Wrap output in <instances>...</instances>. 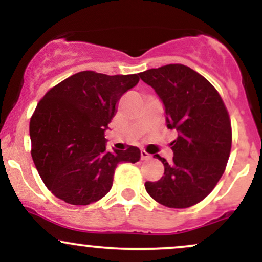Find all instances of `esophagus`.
Wrapping results in <instances>:
<instances>
[{
  "label": "esophagus",
  "instance_id": "esophagus-1",
  "mask_svg": "<svg viewBox=\"0 0 262 262\" xmlns=\"http://www.w3.org/2000/svg\"><path fill=\"white\" fill-rule=\"evenodd\" d=\"M140 158H141V160H149V159L151 158V155L148 154V152H146L145 150H141V151H140Z\"/></svg>",
  "mask_w": 262,
  "mask_h": 262
}]
</instances>
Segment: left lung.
<instances>
[{"mask_svg":"<svg viewBox=\"0 0 262 262\" xmlns=\"http://www.w3.org/2000/svg\"><path fill=\"white\" fill-rule=\"evenodd\" d=\"M140 79L155 90L175 129L172 161L164 164V176L145 182L146 192L170 208H187L206 198L223 175L231 149L229 114L217 90L202 75L181 64L150 69Z\"/></svg>","mask_w":262,"mask_h":262,"instance_id":"obj_1","label":"left lung"}]
</instances>
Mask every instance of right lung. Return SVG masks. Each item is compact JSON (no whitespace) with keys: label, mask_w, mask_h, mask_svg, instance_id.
Wrapping results in <instances>:
<instances>
[{"label":"right lung","mask_w":262,"mask_h":262,"mask_svg":"<svg viewBox=\"0 0 262 262\" xmlns=\"http://www.w3.org/2000/svg\"><path fill=\"white\" fill-rule=\"evenodd\" d=\"M139 74L81 71L49 90L33 113L32 158L54 196L75 206L101 200L113 185L119 162L139 161L140 150H106L108 129L123 93Z\"/></svg>","instance_id":"right-lung-1"}]
</instances>
